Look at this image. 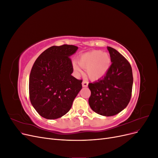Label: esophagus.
I'll list each match as a JSON object with an SVG mask.
<instances>
[{
    "instance_id": "34e87169",
    "label": "esophagus",
    "mask_w": 158,
    "mask_h": 158,
    "mask_svg": "<svg viewBox=\"0 0 158 158\" xmlns=\"http://www.w3.org/2000/svg\"><path fill=\"white\" fill-rule=\"evenodd\" d=\"M82 86L83 87H87L88 85V82L87 80H83V82H82Z\"/></svg>"
}]
</instances>
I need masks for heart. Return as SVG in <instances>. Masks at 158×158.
Wrapping results in <instances>:
<instances>
[{"label": "heart", "mask_w": 158, "mask_h": 158, "mask_svg": "<svg viewBox=\"0 0 158 158\" xmlns=\"http://www.w3.org/2000/svg\"><path fill=\"white\" fill-rule=\"evenodd\" d=\"M78 63L81 67L85 69L88 77L94 80L101 78L106 74L111 63L109 54L102 51H92L80 55ZM74 69L80 73V67L74 63Z\"/></svg>", "instance_id": "1"}]
</instances>
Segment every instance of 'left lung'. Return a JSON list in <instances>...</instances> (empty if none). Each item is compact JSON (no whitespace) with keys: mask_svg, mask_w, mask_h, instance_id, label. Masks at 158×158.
<instances>
[{"mask_svg":"<svg viewBox=\"0 0 158 158\" xmlns=\"http://www.w3.org/2000/svg\"><path fill=\"white\" fill-rule=\"evenodd\" d=\"M111 65L104 77L89 83L91 91L89 105L93 111L103 116H113L127 107L130 102L133 84L130 63L121 53L107 47Z\"/></svg>","mask_w":158,"mask_h":158,"instance_id":"1","label":"left lung"}]
</instances>
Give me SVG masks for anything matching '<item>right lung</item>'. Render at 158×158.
Here are the masks:
<instances>
[{
  "label": "right lung",
  "instance_id": "1",
  "mask_svg": "<svg viewBox=\"0 0 158 158\" xmlns=\"http://www.w3.org/2000/svg\"><path fill=\"white\" fill-rule=\"evenodd\" d=\"M78 47L72 45L52 46L38 56L30 75L31 103L41 117L56 119L67 113L82 89V80L71 75L70 56Z\"/></svg>",
  "mask_w": 158,
  "mask_h": 158
}]
</instances>
